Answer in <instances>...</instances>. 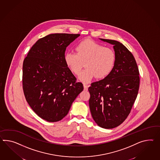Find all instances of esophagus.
I'll return each mask as SVG.
<instances>
[{
  "instance_id": "1",
  "label": "esophagus",
  "mask_w": 160,
  "mask_h": 160,
  "mask_svg": "<svg viewBox=\"0 0 160 160\" xmlns=\"http://www.w3.org/2000/svg\"><path fill=\"white\" fill-rule=\"evenodd\" d=\"M83 88H84V90H87L88 89V86L86 84H83Z\"/></svg>"
}]
</instances>
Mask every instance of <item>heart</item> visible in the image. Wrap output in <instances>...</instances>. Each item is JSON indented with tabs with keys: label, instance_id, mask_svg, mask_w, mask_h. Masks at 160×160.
Here are the masks:
<instances>
[{
	"label": "heart",
	"instance_id": "b5f03b06",
	"mask_svg": "<svg viewBox=\"0 0 160 160\" xmlns=\"http://www.w3.org/2000/svg\"><path fill=\"white\" fill-rule=\"evenodd\" d=\"M77 53L68 52L64 55L67 67L74 74L82 70L83 62H85V70L78 76L84 82H90L93 78H103L110 74L114 67L115 54L113 50L99 44L92 40H85L79 43Z\"/></svg>",
	"mask_w": 160,
	"mask_h": 160
}]
</instances>
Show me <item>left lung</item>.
<instances>
[{"instance_id": "left-lung-1", "label": "left lung", "mask_w": 160, "mask_h": 160, "mask_svg": "<svg viewBox=\"0 0 160 160\" xmlns=\"http://www.w3.org/2000/svg\"><path fill=\"white\" fill-rule=\"evenodd\" d=\"M100 39L114 46L115 62L110 74L91 84L89 104L98 125L112 129L122 123L131 112L139 88V72L133 54L122 43Z\"/></svg>"}]
</instances>
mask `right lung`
<instances>
[{"label": "right lung", "instance_id": "obj_1", "mask_svg": "<svg viewBox=\"0 0 160 160\" xmlns=\"http://www.w3.org/2000/svg\"><path fill=\"white\" fill-rule=\"evenodd\" d=\"M79 34L52 33L39 39L22 67V86L29 106L39 117L58 122L83 90L64 61L66 48Z\"/></svg>", "mask_w": 160, "mask_h": 160}]
</instances>
